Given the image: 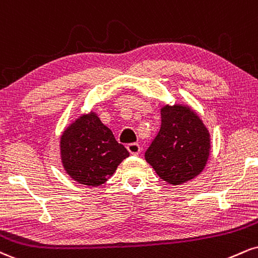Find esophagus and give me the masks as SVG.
<instances>
[{"mask_svg": "<svg viewBox=\"0 0 258 258\" xmlns=\"http://www.w3.org/2000/svg\"><path fill=\"white\" fill-rule=\"evenodd\" d=\"M127 150H128L130 154L132 155L141 154V147H139L138 143H131V144L127 145Z\"/></svg>", "mask_w": 258, "mask_h": 258, "instance_id": "34e87169", "label": "esophagus"}]
</instances>
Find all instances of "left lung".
I'll return each mask as SVG.
<instances>
[{"label":"left lung","instance_id":"obj_1","mask_svg":"<svg viewBox=\"0 0 258 258\" xmlns=\"http://www.w3.org/2000/svg\"><path fill=\"white\" fill-rule=\"evenodd\" d=\"M209 150V132L200 116L184 105H166L161 109V128L145 151V160L161 179L179 185L203 170Z\"/></svg>","mask_w":258,"mask_h":258}]
</instances>
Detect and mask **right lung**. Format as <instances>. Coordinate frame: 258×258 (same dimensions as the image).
Listing matches in <instances>:
<instances>
[{"instance_id":"right-lung-1","label":"right lung","mask_w":258,"mask_h":258,"mask_svg":"<svg viewBox=\"0 0 258 258\" xmlns=\"http://www.w3.org/2000/svg\"><path fill=\"white\" fill-rule=\"evenodd\" d=\"M61 160L79 184L99 186L114 174L130 153L95 113L82 115L61 137Z\"/></svg>"}]
</instances>
